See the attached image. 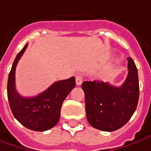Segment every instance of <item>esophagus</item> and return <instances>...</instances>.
I'll use <instances>...</instances> for the list:
<instances>
[{
  "mask_svg": "<svg viewBox=\"0 0 151 151\" xmlns=\"http://www.w3.org/2000/svg\"><path fill=\"white\" fill-rule=\"evenodd\" d=\"M82 83H83V77L80 75L76 76V84L78 86H79L82 84Z\"/></svg>",
  "mask_w": 151,
  "mask_h": 151,
  "instance_id": "34e87169",
  "label": "esophagus"
}]
</instances>
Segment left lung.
Segmentation results:
<instances>
[{
	"instance_id": "left-lung-1",
	"label": "left lung",
	"mask_w": 151,
	"mask_h": 151,
	"mask_svg": "<svg viewBox=\"0 0 151 151\" xmlns=\"http://www.w3.org/2000/svg\"><path fill=\"white\" fill-rule=\"evenodd\" d=\"M128 74L120 87L101 81H86L82 84L85 93L86 114L89 124L104 132L118 130L131 119L139 100L138 71L132 58H127Z\"/></svg>"
}]
</instances>
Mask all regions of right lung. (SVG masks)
Here are the masks:
<instances>
[{"label": "right lung", "instance_id": "right-lung-1", "mask_svg": "<svg viewBox=\"0 0 151 151\" xmlns=\"http://www.w3.org/2000/svg\"><path fill=\"white\" fill-rule=\"evenodd\" d=\"M28 45L17 54L7 82V97L15 119L24 127L35 132H45L54 127L60 117L63 102L75 87V78L57 81L38 96L24 97L15 88V68Z\"/></svg>", "mask_w": 151, "mask_h": 151}]
</instances>
